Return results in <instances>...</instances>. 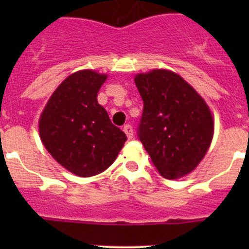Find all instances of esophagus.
Returning a JSON list of instances; mask_svg holds the SVG:
<instances>
[{
    "mask_svg": "<svg viewBox=\"0 0 249 249\" xmlns=\"http://www.w3.org/2000/svg\"><path fill=\"white\" fill-rule=\"evenodd\" d=\"M123 130H124V132L126 134L127 139H129V140L134 139V129H132L131 125L126 124L124 127H123Z\"/></svg>",
    "mask_w": 249,
    "mask_h": 249,
    "instance_id": "34e87169",
    "label": "esophagus"
}]
</instances>
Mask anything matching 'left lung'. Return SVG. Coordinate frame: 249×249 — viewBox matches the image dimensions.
Wrapping results in <instances>:
<instances>
[{
    "mask_svg": "<svg viewBox=\"0 0 249 249\" xmlns=\"http://www.w3.org/2000/svg\"><path fill=\"white\" fill-rule=\"evenodd\" d=\"M143 100L139 137L162 177L177 179L205 158L214 118L201 95L179 74L164 69L135 76Z\"/></svg>",
    "mask_w": 249,
    "mask_h": 249,
    "instance_id": "8db88e82",
    "label": "left lung"
}]
</instances>
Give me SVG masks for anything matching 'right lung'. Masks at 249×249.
Instances as JSON below:
<instances>
[{
	"label": "right lung",
	"instance_id": "1",
	"mask_svg": "<svg viewBox=\"0 0 249 249\" xmlns=\"http://www.w3.org/2000/svg\"><path fill=\"white\" fill-rule=\"evenodd\" d=\"M106 73L80 70L55 89L42 110L38 131L49 154L79 177L108 169L124 147L126 135L110 122L97 102Z\"/></svg>",
	"mask_w": 249,
	"mask_h": 249
}]
</instances>
